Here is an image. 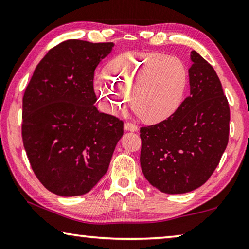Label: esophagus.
Returning <instances> with one entry per match:
<instances>
[{"mask_svg":"<svg viewBox=\"0 0 249 249\" xmlns=\"http://www.w3.org/2000/svg\"><path fill=\"white\" fill-rule=\"evenodd\" d=\"M124 128H125V130H130V132H136V130L138 129L137 125L130 123V122H126V123L124 124Z\"/></svg>","mask_w":249,"mask_h":249,"instance_id":"34e87169","label":"esophagus"}]
</instances>
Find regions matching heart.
<instances>
[{"label":"heart","instance_id":"b5f03b06","mask_svg":"<svg viewBox=\"0 0 249 249\" xmlns=\"http://www.w3.org/2000/svg\"><path fill=\"white\" fill-rule=\"evenodd\" d=\"M95 79V88L113 111L129 100L146 122L162 121L179 107L189 73L183 61L161 53H127Z\"/></svg>","mask_w":249,"mask_h":249}]
</instances>
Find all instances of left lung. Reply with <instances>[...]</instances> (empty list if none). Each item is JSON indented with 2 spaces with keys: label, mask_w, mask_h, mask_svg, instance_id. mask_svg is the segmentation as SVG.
<instances>
[{
  "label": "left lung",
  "mask_w": 249,
  "mask_h": 249,
  "mask_svg": "<svg viewBox=\"0 0 249 249\" xmlns=\"http://www.w3.org/2000/svg\"><path fill=\"white\" fill-rule=\"evenodd\" d=\"M190 95L174 114L141 127V167L148 182L168 195L201 187L229 142L230 107L215 70L191 52Z\"/></svg>",
  "instance_id": "1"
}]
</instances>
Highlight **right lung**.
Wrapping results in <instances>:
<instances>
[{"instance_id":"obj_1","label":"right lung","mask_w":249,"mask_h":249,"mask_svg":"<svg viewBox=\"0 0 249 249\" xmlns=\"http://www.w3.org/2000/svg\"><path fill=\"white\" fill-rule=\"evenodd\" d=\"M112 47L62 41L41 59L25 90L24 148L37 179L54 195L89 192L107 171L123 135V121L94 105V71Z\"/></svg>"}]
</instances>
